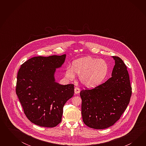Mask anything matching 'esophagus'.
Returning <instances> with one entry per match:
<instances>
[{"label": "esophagus", "mask_w": 146, "mask_h": 146, "mask_svg": "<svg viewBox=\"0 0 146 146\" xmlns=\"http://www.w3.org/2000/svg\"><path fill=\"white\" fill-rule=\"evenodd\" d=\"M74 92L75 94H78L80 92V89L79 87H75L74 88Z\"/></svg>", "instance_id": "obj_1"}]
</instances>
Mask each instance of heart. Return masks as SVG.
I'll list each match as a JSON object with an SVG mask.
<instances>
[{
  "mask_svg": "<svg viewBox=\"0 0 146 146\" xmlns=\"http://www.w3.org/2000/svg\"><path fill=\"white\" fill-rule=\"evenodd\" d=\"M109 67L106 60L91 57L76 59L73 62L72 67L67 66L65 76L68 79H73L75 73L79 75L80 81L84 86L94 87L101 84L106 78Z\"/></svg>",
  "mask_w": 146,
  "mask_h": 146,
  "instance_id": "heart-1",
  "label": "heart"
}]
</instances>
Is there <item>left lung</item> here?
Masks as SVG:
<instances>
[{"instance_id":"1","label":"left lung","mask_w":146,"mask_h":146,"mask_svg":"<svg viewBox=\"0 0 146 146\" xmlns=\"http://www.w3.org/2000/svg\"><path fill=\"white\" fill-rule=\"evenodd\" d=\"M113 58L115 65L112 77L94 88L80 93L83 121L90 128L101 129L112 126L129 103L132 87L127 67L121 58Z\"/></svg>"}]
</instances>
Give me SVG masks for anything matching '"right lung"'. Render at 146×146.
Segmentation results:
<instances>
[{
    "label": "right lung",
    "instance_id": "1",
    "mask_svg": "<svg viewBox=\"0 0 146 146\" xmlns=\"http://www.w3.org/2000/svg\"><path fill=\"white\" fill-rule=\"evenodd\" d=\"M66 54L31 58L18 71L16 94L27 118L42 127H53L62 121L63 107L74 93V84L55 82L56 68Z\"/></svg>",
    "mask_w": 146,
    "mask_h": 146
}]
</instances>
